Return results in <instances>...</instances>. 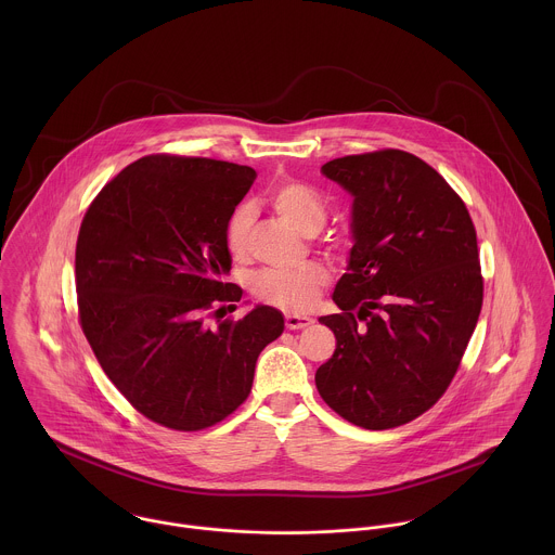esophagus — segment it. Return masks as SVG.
Listing matches in <instances>:
<instances>
[{
  "label": "esophagus",
  "instance_id": "esophagus-1",
  "mask_svg": "<svg viewBox=\"0 0 555 555\" xmlns=\"http://www.w3.org/2000/svg\"><path fill=\"white\" fill-rule=\"evenodd\" d=\"M314 320L310 317H297V314H288L286 317V328H291V331H297V328H306V326H310Z\"/></svg>",
  "mask_w": 555,
  "mask_h": 555
}]
</instances>
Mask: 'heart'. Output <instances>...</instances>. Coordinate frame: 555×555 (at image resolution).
I'll use <instances>...</instances> for the list:
<instances>
[{
	"instance_id": "obj_1",
	"label": "heart",
	"mask_w": 555,
	"mask_h": 555,
	"mask_svg": "<svg viewBox=\"0 0 555 555\" xmlns=\"http://www.w3.org/2000/svg\"><path fill=\"white\" fill-rule=\"evenodd\" d=\"M271 207L306 235H314L326 220V205L314 188L304 181L286 179L269 190ZM251 209L238 205L227 222V247L235 258H243L249 245ZM328 269L320 262H306L297 269H264L251 278V295L284 312H306L314 306L320 291L328 284Z\"/></svg>"
}]
</instances>
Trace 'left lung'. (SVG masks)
<instances>
[{"label":"left lung","mask_w":555,"mask_h":555,"mask_svg":"<svg viewBox=\"0 0 555 555\" xmlns=\"http://www.w3.org/2000/svg\"><path fill=\"white\" fill-rule=\"evenodd\" d=\"M320 172L352 196L335 339L317 389L341 418L391 429L427 412L455 378L482 308L476 229L447 179L408 152L326 162Z\"/></svg>","instance_id":"obj_1"}]
</instances>
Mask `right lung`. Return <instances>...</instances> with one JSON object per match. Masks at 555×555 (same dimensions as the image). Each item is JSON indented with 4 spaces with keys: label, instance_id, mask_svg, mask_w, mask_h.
<instances>
[{
    "label": "right lung",
    "instance_id": "right-lung-1",
    "mask_svg": "<svg viewBox=\"0 0 555 555\" xmlns=\"http://www.w3.org/2000/svg\"><path fill=\"white\" fill-rule=\"evenodd\" d=\"M254 179V168L224 159L145 156L80 222V328L117 391L162 427L198 431L233 414L258 354L284 331L267 306L222 320L243 295L222 282L233 264L227 222Z\"/></svg>",
    "mask_w": 555,
    "mask_h": 555
}]
</instances>
